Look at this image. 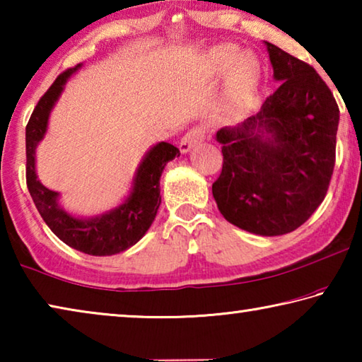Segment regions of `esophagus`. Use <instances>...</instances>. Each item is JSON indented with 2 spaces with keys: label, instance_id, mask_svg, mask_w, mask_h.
<instances>
[{
  "label": "esophagus",
  "instance_id": "34e87169",
  "mask_svg": "<svg viewBox=\"0 0 362 362\" xmlns=\"http://www.w3.org/2000/svg\"><path fill=\"white\" fill-rule=\"evenodd\" d=\"M204 137H206V132H204L203 127H193V129H189L185 134V136L182 137L180 144H179L180 153H183V155H185V153H188L189 150H192L194 145H198V144L203 142Z\"/></svg>",
  "mask_w": 362,
  "mask_h": 362
}]
</instances>
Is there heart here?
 Instances as JSON below:
<instances>
[{"instance_id": "b5f03b06", "label": "heart", "mask_w": 362, "mask_h": 362, "mask_svg": "<svg viewBox=\"0 0 362 362\" xmlns=\"http://www.w3.org/2000/svg\"><path fill=\"white\" fill-rule=\"evenodd\" d=\"M233 57H235V47L231 46L217 47L212 52V62L218 69H223V66L228 65ZM257 76H259V62H257L255 57L247 52L238 56V59L231 65L228 81H226L222 100H220L218 108L223 118H233L240 112L244 100L254 90Z\"/></svg>"}]
</instances>
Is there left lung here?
<instances>
[{
	"label": "left lung",
	"mask_w": 362,
	"mask_h": 362,
	"mask_svg": "<svg viewBox=\"0 0 362 362\" xmlns=\"http://www.w3.org/2000/svg\"><path fill=\"white\" fill-rule=\"evenodd\" d=\"M279 86L260 112L222 127V174L212 194L238 228L260 236L297 230L327 193L340 112L313 66L265 41Z\"/></svg>",
	"instance_id": "left-lung-1"
}]
</instances>
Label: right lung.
<instances>
[{"instance_id":"right-lung-1","label":"right lung","mask_w":362,"mask_h":362,"mask_svg":"<svg viewBox=\"0 0 362 362\" xmlns=\"http://www.w3.org/2000/svg\"><path fill=\"white\" fill-rule=\"evenodd\" d=\"M83 64L62 73L35 107L25 129L27 187L42 220L60 241L79 252L105 257L119 254L142 240L161 204L159 179L166 164L180 156L168 142L153 145L145 153L132 177L129 194L113 209L94 217H78L60 206V193L42 185L36 175V146L47 132L49 116L62 95L65 84Z\"/></svg>"}]
</instances>
